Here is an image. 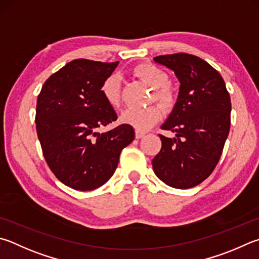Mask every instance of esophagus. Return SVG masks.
<instances>
[{
    "label": "esophagus",
    "mask_w": 259,
    "mask_h": 259,
    "mask_svg": "<svg viewBox=\"0 0 259 259\" xmlns=\"http://www.w3.org/2000/svg\"><path fill=\"white\" fill-rule=\"evenodd\" d=\"M136 138L137 139H139V138H142V137H144L145 136V133H143V131H140V130H136Z\"/></svg>",
    "instance_id": "esophagus-1"
}]
</instances>
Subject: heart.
<instances>
[{"mask_svg":"<svg viewBox=\"0 0 259 259\" xmlns=\"http://www.w3.org/2000/svg\"><path fill=\"white\" fill-rule=\"evenodd\" d=\"M135 73L155 88L153 98L164 110L171 109L175 103V96L166 84L168 82L167 74L161 69L152 64H143L135 69ZM101 93L104 100L112 106L119 105L121 97V79L116 73H112L105 78L101 87ZM159 117V110L156 106H148L144 109L129 107L121 113V122L134 126L137 130H146L152 126Z\"/></svg>","mask_w":259,"mask_h":259,"instance_id":"b5f03b06","label":"heart"}]
</instances>
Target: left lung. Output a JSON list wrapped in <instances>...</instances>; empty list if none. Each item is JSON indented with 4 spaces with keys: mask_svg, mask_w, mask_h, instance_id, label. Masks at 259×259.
<instances>
[{
    "mask_svg": "<svg viewBox=\"0 0 259 259\" xmlns=\"http://www.w3.org/2000/svg\"><path fill=\"white\" fill-rule=\"evenodd\" d=\"M154 62L175 72L180 87L161 125L176 136L159 135L162 147L153 158V170L165 185L188 189L207 179L219 163L231 124V100L222 76L198 56L159 55Z\"/></svg>",
    "mask_w": 259,
    "mask_h": 259,
    "instance_id": "8db88e82",
    "label": "left lung"
}]
</instances>
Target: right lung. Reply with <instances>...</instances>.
<instances>
[{"label": "right lung", "instance_id": "obj_1", "mask_svg": "<svg viewBox=\"0 0 259 259\" xmlns=\"http://www.w3.org/2000/svg\"><path fill=\"white\" fill-rule=\"evenodd\" d=\"M117 64L73 60L52 74L37 98L35 122L44 157L54 176L72 189L104 185L116 170L121 150L135 139L129 124L97 131L117 119L101 93Z\"/></svg>", "mask_w": 259, "mask_h": 259}]
</instances>
